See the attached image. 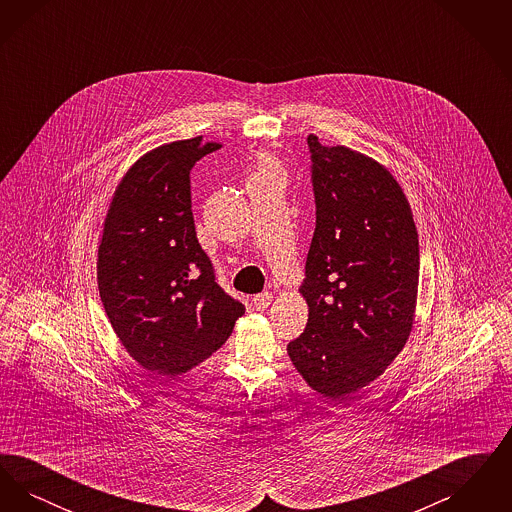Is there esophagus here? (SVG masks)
I'll list each match as a JSON object with an SVG mask.
<instances>
[{
	"instance_id": "esophagus-1",
	"label": "esophagus",
	"mask_w": 512,
	"mask_h": 512,
	"mask_svg": "<svg viewBox=\"0 0 512 512\" xmlns=\"http://www.w3.org/2000/svg\"><path fill=\"white\" fill-rule=\"evenodd\" d=\"M251 303H253L255 309L263 311V309H267L268 305L272 303V293H259V295H255V297L251 299Z\"/></svg>"
}]
</instances>
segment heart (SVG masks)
Here are the masks:
<instances>
[{"label": "heart", "instance_id": "obj_1", "mask_svg": "<svg viewBox=\"0 0 512 512\" xmlns=\"http://www.w3.org/2000/svg\"><path fill=\"white\" fill-rule=\"evenodd\" d=\"M267 172L276 171H274V167H272V165H268V163H265V165H263V169H261V172H259V174H267Z\"/></svg>", "mask_w": 512, "mask_h": 512}]
</instances>
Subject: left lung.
I'll return each mask as SVG.
<instances>
[{"mask_svg": "<svg viewBox=\"0 0 512 512\" xmlns=\"http://www.w3.org/2000/svg\"><path fill=\"white\" fill-rule=\"evenodd\" d=\"M317 228L301 293L303 334L288 343L297 372L318 393L345 399L374 382L413 330L418 232L403 188L359 151L307 138Z\"/></svg>", "mask_w": 512, "mask_h": 512, "instance_id": "1", "label": "left lung"}]
</instances>
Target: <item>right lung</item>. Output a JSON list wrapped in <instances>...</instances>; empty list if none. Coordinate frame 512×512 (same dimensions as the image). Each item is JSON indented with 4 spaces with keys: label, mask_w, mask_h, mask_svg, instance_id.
I'll use <instances>...</instances> for the list:
<instances>
[{
    "label": "right lung",
    "mask_w": 512,
    "mask_h": 512,
    "mask_svg": "<svg viewBox=\"0 0 512 512\" xmlns=\"http://www.w3.org/2000/svg\"><path fill=\"white\" fill-rule=\"evenodd\" d=\"M219 147L197 136L147 151L122 176L103 224L101 303L128 355L155 374L203 363L245 313L195 236L190 171Z\"/></svg>",
    "instance_id": "obj_1"
}]
</instances>
